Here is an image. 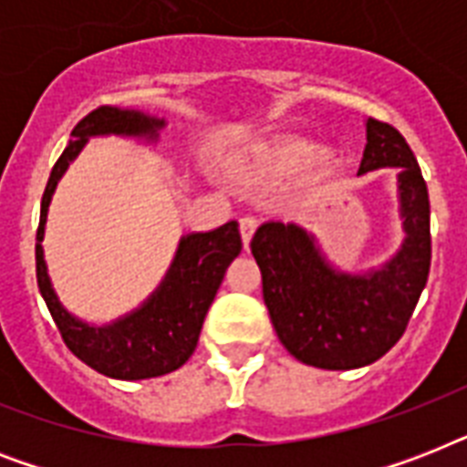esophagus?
Listing matches in <instances>:
<instances>
[{"instance_id": "1", "label": "esophagus", "mask_w": 467, "mask_h": 467, "mask_svg": "<svg viewBox=\"0 0 467 467\" xmlns=\"http://www.w3.org/2000/svg\"><path fill=\"white\" fill-rule=\"evenodd\" d=\"M256 225H259V220L252 218V215H244V218H240V233H242V242H244V247H249V242H252V234H254Z\"/></svg>"}]
</instances>
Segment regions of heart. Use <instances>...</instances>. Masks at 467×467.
<instances>
[{
  "mask_svg": "<svg viewBox=\"0 0 467 467\" xmlns=\"http://www.w3.org/2000/svg\"><path fill=\"white\" fill-rule=\"evenodd\" d=\"M307 148L303 142H285L278 148L264 152L262 160L256 161V174L262 176H284L298 167L306 160Z\"/></svg>",
  "mask_w": 467,
  "mask_h": 467,
  "instance_id": "heart-1",
  "label": "heart"
}]
</instances>
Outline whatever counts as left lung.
<instances>
[{"label": "left lung", "mask_w": 467, "mask_h": 467, "mask_svg": "<svg viewBox=\"0 0 467 467\" xmlns=\"http://www.w3.org/2000/svg\"><path fill=\"white\" fill-rule=\"evenodd\" d=\"M398 169V252L363 271L339 269L298 223L269 220L252 237L264 303L278 339L300 363L325 370L361 368L390 351L427 285L431 264L429 193L405 138L366 119L358 174Z\"/></svg>", "instance_id": "1"}]
</instances>
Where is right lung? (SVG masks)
<instances>
[{
  "label": "right lung",
  "instance_id": "add662e5",
  "mask_svg": "<svg viewBox=\"0 0 467 467\" xmlns=\"http://www.w3.org/2000/svg\"><path fill=\"white\" fill-rule=\"evenodd\" d=\"M164 128L167 120L140 109L101 106L91 111L77 123L72 140L60 160L55 161L40 203V225L36 234L38 240L36 276H38L40 296L46 300L69 351L79 361L116 380H145V378L164 376L189 361L198 344L205 312L223 284L227 266L242 252L237 220H230L208 233L183 234L176 244L174 259L155 291L135 310L111 322L97 325L69 312L55 293L43 254L47 208L57 182L82 152L89 138L119 135L130 140L160 142V133Z\"/></svg>",
  "mask_w": 467,
  "mask_h": 467
}]
</instances>
